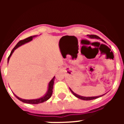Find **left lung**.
I'll return each mask as SVG.
<instances>
[{
  "label": "left lung",
  "mask_w": 124,
  "mask_h": 124,
  "mask_svg": "<svg viewBox=\"0 0 124 124\" xmlns=\"http://www.w3.org/2000/svg\"><path fill=\"white\" fill-rule=\"evenodd\" d=\"M89 37H90V38H96V39H101L100 38H99L98 36L97 35H88ZM102 41H103L102 40ZM70 91H71V93H73V94L74 95V96H75L76 97H78V98H79V99H82V100H85V101H89V100H93V99H96V98H98V97H101V96H102L103 95H101V96H95V97H84V96H79V95H78L76 94V93H74V92L70 88Z\"/></svg>",
  "instance_id": "left-lung-1"
}]
</instances>
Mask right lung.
<instances>
[{
    "label": "right lung",
    "mask_w": 124,
    "mask_h": 124,
    "mask_svg": "<svg viewBox=\"0 0 124 124\" xmlns=\"http://www.w3.org/2000/svg\"><path fill=\"white\" fill-rule=\"evenodd\" d=\"M35 37H36V35L31 36V37H28V38H25V39H24V40H20V41L19 42H18V43L16 45H15V46L14 47V48H13V50H12V51H11L10 54L9 56H8V61H9V59H10V58L11 55L12 54V53H14V51H15V49H17L18 47L22 45L25 44V43H28V42H29V41H31V40H32V39ZM54 78L55 77L53 78L50 81V83H49L48 89V91H47L46 93V94L44 96H43L42 97H40V98H39V99H29V100H28V99H21V98H20V97H18V96H17L16 95H15V94L14 95H15V97H17L18 100H20V101L23 102H24V103H27V104H40V103H42V102H43L46 101L47 100H48V99H50V97H51V95H52L53 89V84H54Z\"/></svg>",
    "instance_id": "right-lung-1"
}]
</instances>
